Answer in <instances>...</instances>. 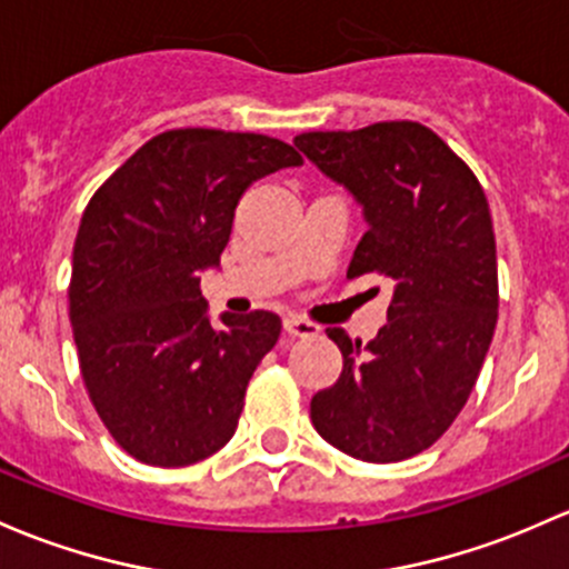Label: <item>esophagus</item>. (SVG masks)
<instances>
[{"label": "esophagus", "instance_id": "esophagus-1", "mask_svg": "<svg viewBox=\"0 0 569 569\" xmlns=\"http://www.w3.org/2000/svg\"><path fill=\"white\" fill-rule=\"evenodd\" d=\"M283 330L295 335V338H316V335H319V327H316L313 321L302 319V316H286Z\"/></svg>", "mask_w": 569, "mask_h": 569}]
</instances>
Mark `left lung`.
I'll return each instance as SVG.
<instances>
[{
    "label": "left lung",
    "mask_w": 569,
    "mask_h": 569,
    "mask_svg": "<svg viewBox=\"0 0 569 569\" xmlns=\"http://www.w3.org/2000/svg\"><path fill=\"white\" fill-rule=\"evenodd\" d=\"M297 149L362 207L349 278L395 280L387 325L362 346L327 335L343 370L310 400L325 441L368 463L428 450L469 400L496 330L499 278L488 199L469 166L420 122L302 133Z\"/></svg>",
    "instance_id": "left-lung-1"
}]
</instances>
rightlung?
<instances>
[{
    "instance_id": "add662e5",
    "label": "right lung",
    "mask_w": 569,
    "mask_h": 569,
    "mask_svg": "<svg viewBox=\"0 0 569 569\" xmlns=\"http://www.w3.org/2000/svg\"><path fill=\"white\" fill-rule=\"evenodd\" d=\"M302 166L259 133L184 128L147 141L83 209L70 325L94 411L124 452L190 466L234 436L244 390L278 343L269 310L209 321L201 272L220 264L256 179Z\"/></svg>"
}]
</instances>
